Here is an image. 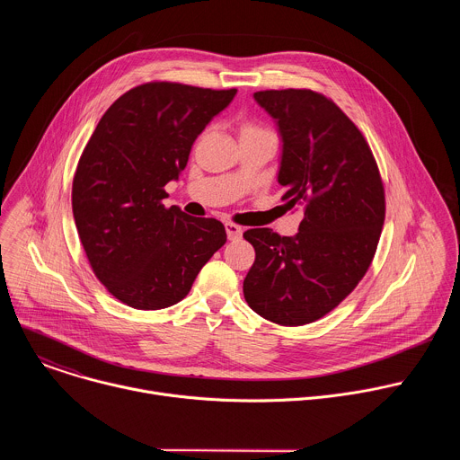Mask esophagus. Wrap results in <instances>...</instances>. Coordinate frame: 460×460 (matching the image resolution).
<instances>
[{
    "instance_id": "34e87169",
    "label": "esophagus",
    "mask_w": 460,
    "mask_h": 460,
    "mask_svg": "<svg viewBox=\"0 0 460 460\" xmlns=\"http://www.w3.org/2000/svg\"><path fill=\"white\" fill-rule=\"evenodd\" d=\"M226 231H227L229 240H240V238H242V233H243V229H242L240 226L233 224V222H227V224H226Z\"/></svg>"
}]
</instances>
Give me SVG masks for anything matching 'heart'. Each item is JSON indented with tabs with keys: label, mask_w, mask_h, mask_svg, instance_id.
Segmentation results:
<instances>
[{
	"label": "heart",
	"mask_w": 460,
	"mask_h": 460,
	"mask_svg": "<svg viewBox=\"0 0 460 460\" xmlns=\"http://www.w3.org/2000/svg\"><path fill=\"white\" fill-rule=\"evenodd\" d=\"M258 135H271V130L266 128L264 125L252 121V119H245V121L240 123V138L258 137Z\"/></svg>",
	"instance_id": "obj_1"
}]
</instances>
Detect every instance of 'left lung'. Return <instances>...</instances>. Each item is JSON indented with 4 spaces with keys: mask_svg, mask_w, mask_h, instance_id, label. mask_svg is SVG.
I'll return each instance as SVG.
<instances>
[{
    "mask_svg": "<svg viewBox=\"0 0 460 460\" xmlns=\"http://www.w3.org/2000/svg\"><path fill=\"white\" fill-rule=\"evenodd\" d=\"M254 100L284 140L279 183L288 209H302L296 236L247 229L254 264L243 280L249 307L279 325L333 311L367 273L385 218L376 160L360 128L311 89L258 91Z\"/></svg>",
    "mask_w": 460,
    "mask_h": 460,
    "instance_id": "1",
    "label": "left lung"
}]
</instances>
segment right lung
<instances>
[{"instance_id":"obj_1","label":"right lung","mask_w":460,"mask_h":460,"mask_svg":"<svg viewBox=\"0 0 460 460\" xmlns=\"http://www.w3.org/2000/svg\"><path fill=\"white\" fill-rule=\"evenodd\" d=\"M236 89L149 82L121 94L98 121L73 180V215L93 273L144 311L187 296L227 234L217 218L165 208V183Z\"/></svg>"}]
</instances>
